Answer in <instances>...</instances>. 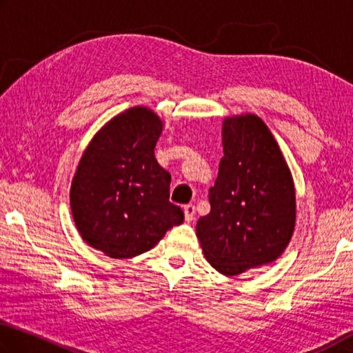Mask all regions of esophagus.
Returning a JSON list of instances; mask_svg holds the SVG:
<instances>
[{
    "mask_svg": "<svg viewBox=\"0 0 353 353\" xmlns=\"http://www.w3.org/2000/svg\"><path fill=\"white\" fill-rule=\"evenodd\" d=\"M183 209H184V219H186V221H192L195 217V206L186 205Z\"/></svg>",
    "mask_w": 353,
    "mask_h": 353,
    "instance_id": "34e87169",
    "label": "esophagus"
}]
</instances>
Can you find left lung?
Wrapping results in <instances>:
<instances>
[{
	"label": "left lung",
	"mask_w": 353,
	"mask_h": 353,
	"mask_svg": "<svg viewBox=\"0 0 353 353\" xmlns=\"http://www.w3.org/2000/svg\"><path fill=\"white\" fill-rule=\"evenodd\" d=\"M223 158L209 189L211 212L196 221L205 257L228 277L274 262L292 240L296 194L279 144L261 117H225Z\"/></svg>",
	"instance_id": "obj_1"
}]
</instances>
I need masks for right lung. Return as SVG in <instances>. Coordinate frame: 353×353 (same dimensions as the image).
Listing matches in <instances>:
<instances>
[{
  "label": "right lung",
  "instance_id": "obj_1",
  "mask_svg": "<svg viewBox=\"0 0 353 353\" xmlns=\"http://www.w3.org/2000/svg\"><path fill=\"white\" fill-rule=\"evenodd\" d=\"M163 121L133 107L99 130L74 173L70 203L80 236L113 259L152 250L181 225L184 214L169 201L170 173L154 158Z\"/></svg>",
  "mask_w": 353,
  "mask_h": 353
}]
</instances>
